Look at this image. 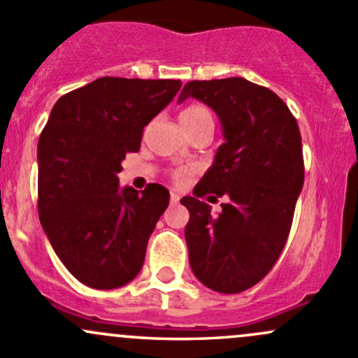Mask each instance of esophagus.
<instances>
[{
	"label": "esophagus",
	"instance_id": "34e87169",
	"mask_svg": "<svg viewBox=\"0 0 358 358\" xmlns=\"http://www.w3.org/2000/svg\"><path fill=\"white\" fill-rule=\"evenodd\" d=\"M169 199H171L173 204H176V202L180 201V194H176V192H171V195H169Z\"/></svg>",
	"mask_w": 358,
	"mask_h": 358
}]
</instances>
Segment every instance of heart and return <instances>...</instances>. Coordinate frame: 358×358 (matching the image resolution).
I'll return each mask as SVG.
<instances>
[{"label": "heart", "mask_w": 358, "mask_h": 358, "mask_svg": "<svg viewBox=\"0 0 358 358\" xmlns=\"http://www.w3.org/2000/svg\"><path fill=\"white\" fill-rule=\"evenodd\" d=\"M180 123L183 125V129H189V127L195 125V123H202V122H213V115L206 106H201V104H190L187 106L185 110L180 113ZM190 169H176L175 171V180L176 182H183L185 176L189 175Z\"/></svg>", "instance_id": "1"}]
</instances>
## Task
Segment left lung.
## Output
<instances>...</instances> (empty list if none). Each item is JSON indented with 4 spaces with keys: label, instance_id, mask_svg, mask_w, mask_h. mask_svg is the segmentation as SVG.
<instances>
[{
    "label": "left lung",
    "instance_id": "obj_1",
    "mask_svg": "<svg viewBox=\"0 0 358 358\" xmlns=\"http://www.w3.org/2000/svg\"><path fill=\"white\" fill-rule=\"evenodd\" d=\"M187 97L214 110L224 137L195 197L180 201L190 213V268L214 292L240 293L269 273L287 243L303 187L302 137L287 104L242 77L192 80L178 103ZM206 193L230 199L216 218L196 199Z\"/></svg>",
    "mask_w": 358,
    "mask_h": 358
}]
</instances>
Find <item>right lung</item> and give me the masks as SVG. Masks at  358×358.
I'll return each instance as SVG.
<instances>
[{
	"label": "right lung",
	"instance_id": "add662e5",
	"mask_svg": "<svg viewBox=\"0 0 358 358\" xmlns=\"http://www.w3.org/2000/svg\"><path fill=\"white\" fill-rule=\"evenodd\" d=\"M180 87V80L103 77L52 106L37 144L39 220L59 261L90 288H120L142 269L169 192L159 183L120 189L118 173Z\"/></svg>",
	"mask_w": 358,
	"mask_h": 358
}]
</instances>
